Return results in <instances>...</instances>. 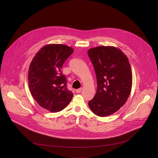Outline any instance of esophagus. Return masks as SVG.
<instances>
[{
  "mask_svg": "<svg viewBox=\"0 0 158 158\" xmlns=\"http://www.w3.org/2000/svg\"><path fill=\"white\" fill-rule=\"evenodd\" d=\"M82 91V88H79V89H77L76 91V93H80Z\"/></svg>",
  "mask_w": 158,
  "mask_h": 158,
  "instance_id": "esophagus-1",
  "label": "esophagus"
}]
</instances>
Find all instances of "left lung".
<instances>
[{
  "label": "left lung",
  "mask_w": 158,
  "mask_h": 158,
  "mask_svg": "<svg viewBox=\"0 0 158 158\" xmlns=\"http://www.w3.org/2000/svg\"><path fill=\"white\" fill-rule=\"evenodd\" d=\"M97 77L96 94L88 102L94 113L106 117L118 111L127 100L132 76L127 56L113 46H99L88 50Z\"/></svg>",
  "instance_id": "obj_1"
}]
</instances>
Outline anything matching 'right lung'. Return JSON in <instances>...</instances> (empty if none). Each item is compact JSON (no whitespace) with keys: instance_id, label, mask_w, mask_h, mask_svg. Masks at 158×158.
<instances>
[{"instance_id":"obj_1","label":"right lung","mask_w":158,"mask_h":158,"mask_svg":"<svg viewBox=\"0 0 158 158\" xmlns=\"http://www.w3.org/2000/svg\"><path fill=\"white\" fill-rule=\"evenodd\" d=\"M74 49L63 44H51L36 53L29 65L30 91L40 106L52 112L64 109L73 94L67 88V80L61 68Z\"/></svg>"}]
</instances>
